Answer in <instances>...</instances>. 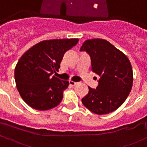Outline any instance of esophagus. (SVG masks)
I'll use <instances>...</instances> for the list:
<instances>
[{"label":"esophagus","mask_w":147,"mask_h":147,"mask_svg":"<svg viewBox=\"0 0 147 147\" xmlns=\"http://www.w3.org/2000/svg\"><path fill=\"white\" fill-rule=\"evenodd\" d=\"M78 82H75V81H69V84L71 86H76V85L78 84Z\"/></svg>","instance_id":"1"}]
</instances>
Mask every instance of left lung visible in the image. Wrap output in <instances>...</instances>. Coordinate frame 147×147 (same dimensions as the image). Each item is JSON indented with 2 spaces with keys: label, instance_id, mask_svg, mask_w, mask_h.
I'll return each mask as SVG.
<instances>
[{
  "label": "left lung",
  "instance_id": "8db88e82",
  "mask_svg": "<svg viewBox=\"0 0 147 147\" xmlns=\"http://www.w3.org/2000/svg\"><path fill=\"white\" fill-rule=\"evenodd\" d=\"M90 55L92 70L100 78L96 89L89 87L84 105L98 115L114 111L123 105L132 87L133 71L126 56L107 40H86L80 49Z\"/></svg>",
  "mask_w": 147,
  "mask_h": 147
}]
</instances>
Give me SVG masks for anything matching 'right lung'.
Returning <instances> with one entry per match:
<instances>
[{
	"mask_svg": "<svg viewBox=\"0 0 147 147\" xmlns=\"http://www.w3.org/2000/svg\"><path fill=\"white\" fill-rule=\"evenodd\" d=\"M78 42V39L45 40L21 57L15 68V81L20 96L28 105L45 111L60 104L69 83L51 76L59 69L64 54Z\"/></svg>",
	"mask_w": 147,
	"mask_h": 147,
	"instance_id": "1",
	"label": "right lung"
}]
</instances>
